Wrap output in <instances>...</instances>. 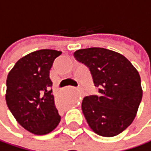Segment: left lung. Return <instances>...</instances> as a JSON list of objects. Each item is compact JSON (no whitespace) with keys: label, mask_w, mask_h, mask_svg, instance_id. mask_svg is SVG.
Listing matches in <instances>:
<instances>
[{"label":"left lung","mask_w":151,"mask_h":151,"mask_svg":"<svg viewBox=\"0 0 151 151\" xmlns=\"http://www.w3.org/2000/svg\"><path fill=\"white\" fill-rule=\"evenodd\" d=\"M74 57L86 64L100 96L82 100L83 114L91 130L103 137L124 132L134 120L142 99L141 77L121 53L101 47L80 49Z\"/></svg>","instance_id":"obj_1"}]
</instances>
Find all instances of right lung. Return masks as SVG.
<instances>
[{
	"label": "right lung",
	"mask_w": 151,
	"mask_h": 151,
	"mask_svg": "<svg viewBox=\"0 0 151 151\" xmlns=\"http://www.w3.org/2000/svg\"><path fill=\"white\" fill-rule=\"evenodd\" d=\"M61 51L42 49L20 58L7 77L5 99L16 121L27 131L45 135L55 130L61 116L55 106L49 73Z\"/></svg>",
	"instance_id": "obj_1"
}]
</instances>
